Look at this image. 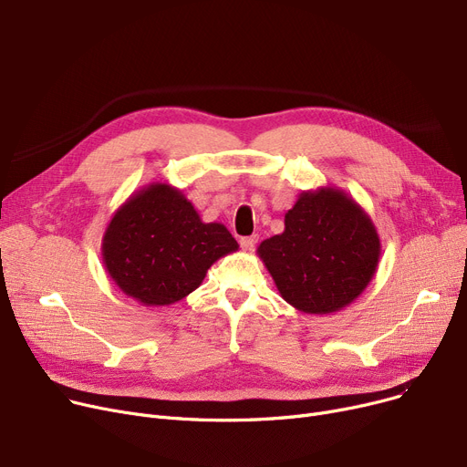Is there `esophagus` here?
<instances>
[{
  "label": "esophagus",
  "instance_id": "esophagus-1",
  "mask_svg": "<svg viewBox=\"0 0 467 467\" xmlns=\"http://www.w3.org/2000/svg\"><path fill=\"white\" fill-rule=\"evenodd\" d=\"M257 244V234H252V236H242L240 238V246L244 248V250H252L254 246Z\"/></svg>",
  "mask_w": 467,
  "mask_h": 467
}]
</instances>
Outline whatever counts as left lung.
Segmentation results:
<instances>
[{
	"mask_svg": "<svg viewBox=\"0 0 467 467\" xmlns=\"http://www.w3.org/2000/svg\"><path fill=\"white\" fill-rule=\"evenodd\" d=\"M284 225V233L259 244L257 255L293 308L338 312L373 280L380 238L373 219L345 191H303Z\"/></svg>",
	"mask_w": 467,
	"mask_h": 467,
	"instance_id": "8db88e82",
	"label": "left lung"
}]
</instances>
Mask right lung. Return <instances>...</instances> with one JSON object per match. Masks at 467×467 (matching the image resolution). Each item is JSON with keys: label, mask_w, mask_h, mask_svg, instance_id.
Listing matches in <instances>:
<instances>
[{"label": "right lung", "mask_w": 467, "mask_h": 467, "mask_svg": "<svg viewBox=\"0 0 467 467\" xmlns=\"http://www.w3.org/2000/svg\"><path fill=\"white\" fill-rule=\"evenodd\" d=\"M236 250L225 225L204 223L180 189L161 182L130 194L102 238L109 278L143 306L182 301L217 259Z\"/></svg>", "instance_id": "right-lung-1"}]
</instances>
